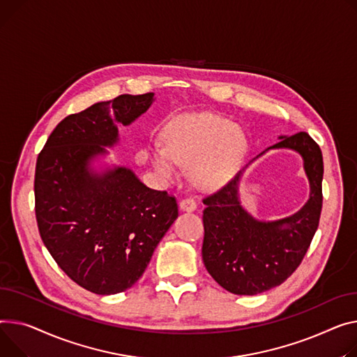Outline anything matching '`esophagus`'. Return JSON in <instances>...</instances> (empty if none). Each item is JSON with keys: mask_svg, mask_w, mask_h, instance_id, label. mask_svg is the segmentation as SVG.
<instances>
[{"mask_svg": "<svg viewBox=\"0 0 357 357\" xmlns=\"http://www.w3.org/2000/svg\"><path fill=\"white\" fill-rule=\"evenodd\" d=\"M179 208L181 211L183 212H192L197 209V202L192 199V198H183L181 202H179Z\"/></svg>", "mask_w": 357, "mask_h": 357, "instance_id": "34e87169", "label": "esophagus"}]
</instances>
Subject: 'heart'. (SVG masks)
<instances>
[{"label":"heart","instance_id":"1","mask_svg":"<svg viewBox=\"0 0 357 357\" xmlns=\"http://www.w3.org/2000/svg\"><path fill=\"white\" fill-rule=\"evenodd\" d=\"M163 144L151 145L145 155L165 178H176L181 166H191L202 188L227 183L243 166L250 144L241 126L213 113H188L175 117L163 130Z\"/></svg>","mask_w":357,"mask_h":357}]
</instances>
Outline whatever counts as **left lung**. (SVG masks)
<instances>
[{
	"label": "left lung",
	"mask_w": 357,
	"mask_h": 357,
	"mask_svg": "<svg viewBox=\"0 0 357 357\" xmlns=\"http://www.w3.org/2000/svg\"><path fill=\"white\" fill-rule=\"evenodd\" d=\"M278 139V144L257 157L271 149H291L303 158L311 195L301 210L274 222L252 218L238 195L248 165L218 192L204 199V264L212 278L232 294L255 296L286 281L300 266L319 227L323 202L321 151L305 132Z\"/></svg>",
	"instance_id": "1"
}]
</instances>
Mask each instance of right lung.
<instances>
[{"instance_id":"1","label":"right lung","mask_w":357,"mask_h":357,"mask_svg":"<svg viewBox=\"0 0 357 357\" xmlns=\"http://www.w3.org/2000/svg\"><path fill=\"white\" fill-rule=\"evenodd\" d=\"M153 102L155 93L122 94L70 114L37 158L41 240L59 267L94 294L130 289L178 218L176 199L148 188L132 169L93 166L119 144V125L129 126Z\"/></svg>"}]
</instances>
